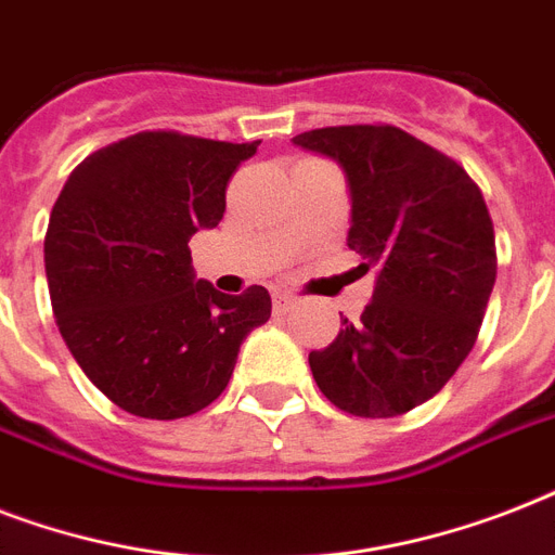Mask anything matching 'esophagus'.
<instances>
[{
  "instance_id": "esophagus-1",
  "label": "esophagus",
  "mask_w": 555,
  "mask_h": 555,
  "mask_svg": "<svg viewBox=\"0 0 555 555\" xmlns=\"http://www.w3.org/2000/svg\"><path fill=\"white\" fill-rule=\"evenodd\" d=\"M294 296L291 294H282V291H279V294H273V311L276 313H287V311H294Z\"/></svg>"
}]
</instances>
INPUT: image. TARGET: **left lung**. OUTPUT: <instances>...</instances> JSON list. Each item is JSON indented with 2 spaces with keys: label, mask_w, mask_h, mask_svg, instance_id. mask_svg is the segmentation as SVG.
<instances>
[{
  "label": "left lung",
  "mask_w": 555,
  "mask_h": 555,
  "mask_svg": "<svg viewBox=\"0 0 555 555\" xmlns=\"http://www.w3.org/2000/svg\"><path fill=\"white\" fill-rule=\"evenodd\" d=\"M348 184V247L374 268L360 322L311 351L322 395L357 417L412 412L473 351L495 285V233L455 160L395 126H328L294 138Z\"/></svg>",
  "instance_id": "obj_1"
}]
</instances>
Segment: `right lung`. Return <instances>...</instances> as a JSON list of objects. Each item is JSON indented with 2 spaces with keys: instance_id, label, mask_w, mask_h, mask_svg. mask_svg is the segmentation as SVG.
Listing matches in <instances>:
<instances>
[{
  "instance_id": "1",
  "label": "right lung",
  "mask_w": 555,
  "mask_h": 555,
  "mask_svg": "<svg viewBox=\"0 0 555 555\" xmlns=\"http://www.w3.org/2000/svg\"><path fill=\"white\" fill-rule=\"evenodd\" d=\"M259 143L138 132L82 160L51 209L54 320L86 377L129 414L201 412L230 383L244 337L270 320L264 287L221 294L190 256V238L218 227L227 181Z\"/></svg>"
}]
</instances>
